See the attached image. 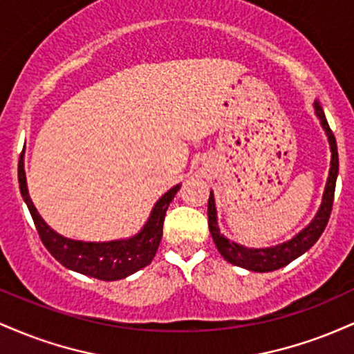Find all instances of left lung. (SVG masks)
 I'll list each match as a JSON object with an SVG mask.
<instances>
[{
    "label": "left lung",
    "mask_w": 354,
    "mask_h": 354,
    "mask_svg": "<svg viewBox=\"0 0 354 354\" xmlns=\"http://www.w3.org/2000/svg\"><path fill=\"white\" fill-rule=\"evenodd\" d=\"M315 108V115L318 116L321 128L324 129L328 136V143H330L331 149V163H330V173H328L326 186L323 191V200L318 211H316L315 218L311 219L310 225L303 228L298 234L288 241L279 243V245L268 246V248H248L243 245H238L236 241H231L219 231L218 226V213H216V203H214L213 191L209 193L208 200V225L209 233L213 236L214 245H216L219 254L231 263V265L245 268V270L254 271V273H268V271L279 270V268L290 265L291 261L299 256L306 253L310 248L318 241L321 234H323L324 228L330 219L331 208H333V198H335V188H336V178H338L339 169V160H338V148H336V140L333 131L328 124L326 116H324L323 108H321L319 101L315 100L313 103Z\"/></svg>",
    "instance_id": "8db88e82"
}]
</instances>
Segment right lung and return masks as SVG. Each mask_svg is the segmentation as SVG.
I'll return each instance as SVG.
<instances>
[{
	"instance_id": "right-lung-1",
	"label": "right lung",
	"mask_w": 354,
	"mask_h": 354,
	"mask_svg": "<svg viewBox=\"0 0 354 354\" xmlns=\"http://www.w3.org/2000/svg\"><path fill=\"white\" fill-rule=\"evenodd\" d=\"M23 158L21 153L18 163V181L21 196L30 209L43 245L64 268L76 271V273L91 276V278L103 279V281H116V279H123L126 276L136 273L153 261L161 236H163L166 209L181 185L173 186L154 203L143 228L138 231L135 236L113 239V241H80V239H71L56 233L35 208L30 193H28Z\"/></svg>"
}]
</instances>
